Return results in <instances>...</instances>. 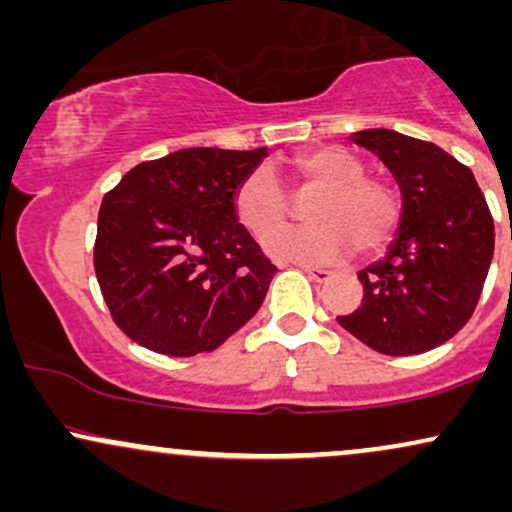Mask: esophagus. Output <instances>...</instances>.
Instances as JSON below:
<instances>
[{
    "label": "esophagus",
    "instance_id": "obj_1",
    "mask_svg": "<svg viewBox=\"0 0 512 512\" xmlns=\"http://www.w3.org/2000/svg\"><path fill=\"white\" fill-rule=\"evenodd\" d=\"M301 269H303V272H305V274H308V276H310V279L320 281V284H322V281H327V279H330V276H332V272H330V269H322V267H313V264H301Z\"/></svg>",
    "mask_w": 512,
    "mask_h": 512
}]
</instances>
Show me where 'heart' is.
<instances>
[{
	"mask_svg": "<svg viewBox=\"0 0 512 512\" xmlns=\"http://www.w3.org/2000/svg\"><path fill=\"white\" fill-rule=\"evenodd\" d=\"M298 197H310V226L276 231L291 216V197L269 168H255L240 180L233 211L243 228L264 239L276 260L301 264L342 262L351 252L380 250L399 223V199L385 180L366 173L356 154L342 146H317L291 161Z\"/></svg>",
	"mask_w": 512,
	"mask_h": 512,
	"instance_id": "heart-1",
	"label": "heart"
}]
</instances>
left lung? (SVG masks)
<instances>
[{"instance_id": "obj_1", "label": "left lung", "mask_w": 512, "mask_h": 512, "mask_svg": "<svg viewBox=\"0 0 512 512\" xmlns=\"http://www.w3.org/2000/svg\"><path fill=\"white\" fill-rule=\"evenodd\" d=\"M351 139L390 170L402 211L387 255L358 272L361 305L337 322L380 354H424L477 308L493 257L491 211L472 170L440 146L385 127Z\"/></svg>"}]
</instances>
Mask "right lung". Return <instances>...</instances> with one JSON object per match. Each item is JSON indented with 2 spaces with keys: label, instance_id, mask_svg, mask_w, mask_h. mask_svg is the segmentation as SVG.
I'll use <instances>...</instances> for the list:
<instances>
[{
  "label": "right lung",
  "instance_id": "add662e5",
  "mask_svg": "<svg viewBox=\"0 0 512 512\" xmlns=\"http://www.w3.org/2000/svg\"><path fill=\"white\" fill-rule=\"evenodd\" d=\"M269 149L192 146L144 161L103 197L96 276L120 330L163 356L214 351L260 310L274 264L233 195Z\"/></svg>",
  "mask_w": 512,
  "mask_h": 512
}]
</instances>
